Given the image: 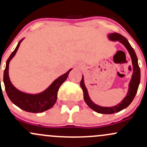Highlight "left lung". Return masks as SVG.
I'll list each match as a JSON object with an SVG mask.
<instances>
[{
    "mask_svg": "<svg viewBox=\"0 0 147 147\" xmlns=\"http://www.w3.org/2000/svg\"><path fill=\"white\" fill-rule=\"evenodd\" d=\"M108 38L113 41H119L124 45L129 52L130 56H131V61H132L133 65V75L131 77V79L129 84V90L126 94V97L123 99V100L120 103L114 106L111 107H105V106H101L97 105L91 100L88 95V90L86 87L84 81V76H82V79L81 80L80 86L82 87L84 92V99L86 104L91 109L95 111V112L102 114H113L115 113L119 112L123 109H126L130 105L132 101L136 96L137 91L139 87L140 82V69L139 65L138 62V57L135 52L133 48L130 45L129 42L124 36L114 32L111 33L108 35Z\"/></svg>",
    "mask_w": 147,
    "mask_h": 147,
    "instance_id": "8db88e82",
    "label": "left lung"
}]
</instances>
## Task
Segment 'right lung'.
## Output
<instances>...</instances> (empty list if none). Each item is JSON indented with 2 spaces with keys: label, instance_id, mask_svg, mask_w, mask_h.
I'll use <instances>...</instances> for the list:
<instances>
[{
  "label": "right lung",
  "instance_id": "add662e5",
  "mask_svg": "<svg viewBox=\"0 0 147 147\" xmlns=\"http://www.w3.org/2000/svg\"><path fill=\"white\" fill-rule=\"evenodd\" d=\"M23 39L24 38L18 42L16 48H15V50L12 52L7 61L5 69L4 70L3 82H4L5 87L7 95L13 104L17 106L22 110L27 111V112L34 113H42L48 110L55 105L57 99V92H58L59 88L61 85L66 80L69 72L71 71L72 69H70L68 72L55 79L48 88L40 93H25L18 90L11 84L9 79V64L10 61L12 59L13 57L16 55L20 44Z\"/></svg>",
  "mask_w": 147,
  "mask_h": 147
}]
</instances>
